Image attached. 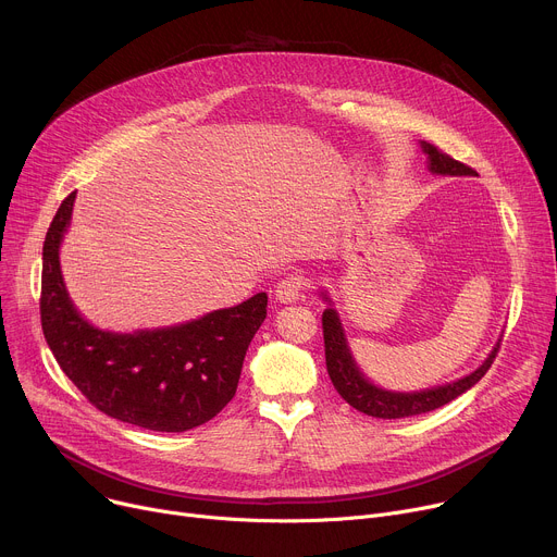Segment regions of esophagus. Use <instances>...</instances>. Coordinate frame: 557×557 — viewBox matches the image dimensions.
Here are the masks:
<instances>
[{
  "mask_svg": "<svg viewBox=\"0 0 557 557\" xmlns=\"http://www.w3.org/2000/svg\"><path fill=\"white\" fill-rule=\"evenodd\" d=\"M299 297H301V280L299 277L288 275L282 282H277V286H275V299L277 301L293 304V301H299Z\"/></svg>",
  "mask_w": 557,
  "mask_h": 557,
  "instance_id": "esophagus-1",
  "label": "esophagus"
}]
</instances>
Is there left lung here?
<instances>
[{
	"instance_id": "8db88e82",
	"label": "left lung",
	"mask_w": 557,
	"mask_h": 557,
	"mask_svg": "<svg viewBox=\"0 0 557 557\" xmlns=\"http://www.w3.org/2000/svg\"><path fill=\"white\" fill-rule=\"evenodd\" d=\"M421 149L428 156V170L434 176H473V170L454 161L447 153L438 151L434 145L421 140ZM320 297L329 304L324 314H322V324H324V346H326V368L331 374V381L335 385V389L342 394V399L346 404H350L355 410L374 417V419H406V417H417L423 412H432L449 401H454L456 396H460L462 392H467L469 387H473L479 383L485 372L490 370V366L496 359V352L500 348L503 335L498 337V342L494 344V348L490 350V355L485 357V361L471 370L469 374L443 383V385H434V387H425V389H412V392H396V389H387L376 385L374 381H370L363 370L359 368L344 324L342 317L335 308V301L331 297V293L326 288H320Z\"/></svg>"
}]
</instances>
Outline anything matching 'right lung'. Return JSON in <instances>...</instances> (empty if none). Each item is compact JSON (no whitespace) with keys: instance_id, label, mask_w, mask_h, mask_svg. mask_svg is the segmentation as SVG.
<instances>
[{"instance_id":"add662e5","label":"right lung","mask_w":557,"mask_h":557,"mask_svg":"<svg viewBox=\"0 0 557 557\" xmlns=\"http://www.w3.org/2000/svg\"><path fill=\"white\" fill-rule=\"evenodd\" d=\"M76 191L59 207L44 243L41 329L65 372L101 412L153 432L211 421L240 381L245 355L267 320V293L174 326L106 331L88 322L65 288L61 243Z\"/></svg>"}]
</instances>
